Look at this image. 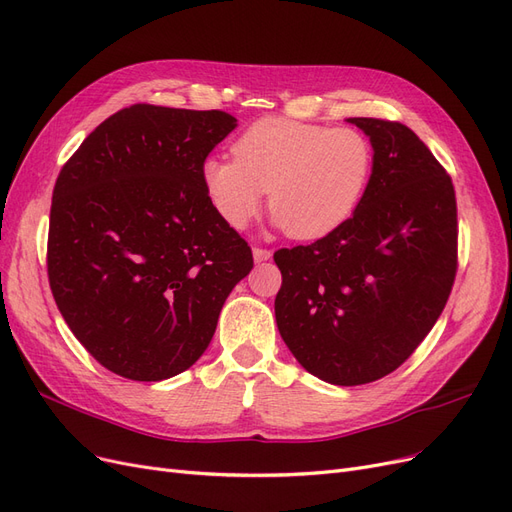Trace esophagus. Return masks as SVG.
Listing matches in <instances>:
<instances>
[{"mask_svg": "<svg viewBox=\"0 0 512 512\" xmlns=\"http://www.w3.org/2000/svg\"><path fill=\"white\" fill-rule=\"evenodd\" d=\"M253 257H255V261H268V259L272 257V251L261 249V246H255V249H253Z\"/></svg>", "mask_w": 512, "mask_h": 512, "instance_id": "obj_1", "label": "esophagus"}]
</instances>
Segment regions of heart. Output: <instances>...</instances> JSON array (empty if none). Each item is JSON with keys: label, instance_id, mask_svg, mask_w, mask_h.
<instances>
[{"label": "heart", "instance_id": "obj_1", "mask_svg": "<svg viewBox=\"0 0 512 512\" xmlns=\"http://www.w3.org/2000/svg\"><path fill=\"white\" fill-rule=\"evenodd\" d=\"M232 154L208 158L200 170L217 217L244 230L268 192L272 217L297 240L323 238L348 221L373 173V145L350 126L263 118L242 132Z\"/></svg>", "mask_w": 512, "mask_h": 512}]
</instances>
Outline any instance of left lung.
<instances>
[{
    "label": "left lung",
    "instance_id": "obj_1",
    "mask_svg": "<svg viewBox=\"0 0 512 512\" xmlns=\"http://www.w3.org/2000/svg\"><path fill=\"white\" fill-rule=\"evenodd\" d=\"M373 145V173L348 221L274 253L276 325L299 365L361 386L399 369L441 316L458 270L451 177L401 122L348 118Z\"/></svg>",
    "mask_w": 512,
    "mask_h": 512
}]
</instances>
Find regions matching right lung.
Masks as SVG:
<instances>
[{"label":"right lung","instance_id":"obj_1","mask_svg":"<svg viewBox=\"0 0 512 512\" xmlns=\"http://www.w3.org/2000/svg\"><path fill=\"white\" fill-rule=\"evenodd\" d=\"M230 113L137 103L94 128L56 179L48 280L80 344L116 375L168 380L211 344L251 246L213 211L200 170Z\"/></svg>","mask_w":512,"mask_h":512}]
</instances>
